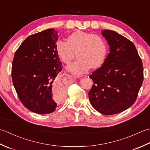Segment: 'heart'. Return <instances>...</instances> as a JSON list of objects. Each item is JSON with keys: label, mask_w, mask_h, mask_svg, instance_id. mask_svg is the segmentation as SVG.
I'll return each instance as SVG.
<instances>
[{"label": "heart", "mask_w": 150, "mask_h": 150, "mask_svg": "<svg viewBox=\"0 0 150 150\" xmlns=\"http://www.w3.org/2000/svg\"><path fill=\"white\" fill-rule=\"evenodd\" d=\"M55 50L67 65L74 59L76 53L78 59L67 67L75 76L83 75L91 68H98L104 63L108 54L105 42L100 36L82 31L73 32L67 41L57 40Z\"/></svg>", "instance_id": "heart-1"}]
</instances>
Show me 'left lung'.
Listing matches in <instances>:
<instances>
[{
  "instance_id": "8db88e82",
  "label": "left lung",
  "mask_w": 150,
  "mask_h": 150,
  "mask_svg": "<svg viewBox=\"0 0 150 150\" xmlns=\"http://www.w3.org/2000/svg\"><path fill=\"white\" fill-rule=\"evenodd\" d=\"M102 34L108 41L110 52L102 67L89 76L94 84L88 94L96 111L111 115L135 103L143 82V66L135 46L129 39L112 30H102Z\"/></svg>"
}]
</instances>
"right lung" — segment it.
<instances>
[{
  "label": "right lung",
  "mask_w": 150,
  "mask_h": 150,
  "mask_svg": "<svg viewBox=\"0 0 150 150\" xmlns=\"http://www.w3.org/2000/svg\"><path fill=\"white\" fill-rule=\"evenodd\" d=\"M57 39L53 28L34 33L14 55L11 78L15 91L24 106L35 113L54 112L57 103L53 95L63 99L67 93V86L57 78L63 68L55 50Z\"/></svg>",
  "instance_id": "1"
}]
</instances>
